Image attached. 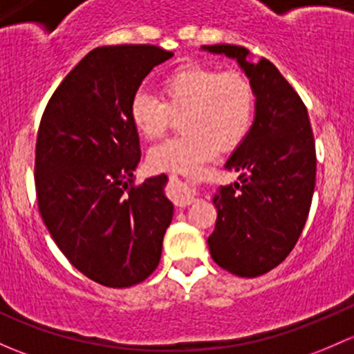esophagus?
I'll return each mask as SVG.
<instances>
[{
	"mask_svg": "<svg viewBox=\"0 0 354 354\" xmlns=\"http://www.w3.org/2000/svg\"><path fill=\"white\" fill-rule=\"evenodd\" d=\"M196 199H198V194H196V191L191 185L182 184V182L177 185V191L176 194H174V203H176L177 206L185 207L189 206V204L196 203Z\"/></svg>",
	"mask_w": 354,
	"mask_h": 354,
	"instance_id": "34e87169",
	"label": "esophagus"
}]
</instances>
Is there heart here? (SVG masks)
Listing matches in <instances>:
<instances>
[{"mask_svg": "<svg viewBox=\"0 0 354 354\" xmlns=\"http://www.w3.org/2000/svg\"><path fill=\"white\" fill-rule=\"evenodd\" d=\"M162 100L147 92L131 98L129 118L147 140L162 136L176 118L184 133L153 147L148 163L156 172L192 176L221 150H233L249 133L256 92L242 71L189 63L160 83Z\"/></svg>", "mask_w": 354, "mask_h": 354, "instance_id": "heart-1", "label": "heart"}]
</instances>
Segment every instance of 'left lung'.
I'll list each match as a JSON object with an SVG mask.
<instances>
[{
  "mask_svg": "<svg viewBox=\"0 0 354 354\" xmlns=\"http://www.w3.org/2000/svg\"><path fill=\"white\" fill-rule=\"evenodd\" d=\"M203 50L236 59L256 92L249 133L225 169L239 180L216 191L218 218L207 236L213 261L242 278L281 264L293 250L315 189V145L305 104L271 61L252 63L249 49L232 44Z\"/></svg>",
  "mask_w": 354,
  "mask_h": 354,
  "instance_id": "left-lung-1",
  "label": "left lung"
}]
</instances>
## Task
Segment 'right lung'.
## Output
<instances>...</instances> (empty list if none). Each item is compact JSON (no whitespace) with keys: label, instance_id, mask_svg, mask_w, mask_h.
<instances>
[{"label":"right lung","instance_id":"1","mask_svg":"<svg viewBox=\"0 0 354 354\" xmlns=\"http://www.w3.org/2000/svg\"><path fill=\"white\" fill-rule=\"evenodd\" d=\"M174 56L150 44L90 50L44 111L35 145L41 216L61 252L92 281L129 288L158 266L174 204L167 176L134 185L140 138L131 98Z\"/></svg>","mask_w":354,"mask_h":354}]
</instances>
